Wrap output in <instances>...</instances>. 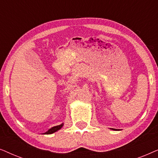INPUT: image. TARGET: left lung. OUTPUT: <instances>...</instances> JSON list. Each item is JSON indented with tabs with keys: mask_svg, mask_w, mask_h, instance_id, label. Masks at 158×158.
<instances>
[{
	"mask_svg": "<svg viewBox=\"0 0 158 158\" xmlns=\"http://www.w3.org/2000/svg\"><path fill=\"white\" fill-rule=\"evenodd\" d=\"M112 130H114V131H116V130H118V129H111Z\"/></svg>",
	"mask_w": 158,
	"mask_h": 158,
	"instance_id": "1",
	"label": "left lung"
}]
</instances>
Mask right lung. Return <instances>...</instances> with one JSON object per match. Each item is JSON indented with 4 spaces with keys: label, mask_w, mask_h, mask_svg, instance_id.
<instances>
[{
    "label": "right lung",
    "mask_w": 158,
    "mask_h": 158,
    "mask_svg": "<svg viewBox=\"0 0 158 158\" xmlns=\"http://www.w3.org/2000/svg\"><path fill=\"white\" fill-rule=\"evenodd\" d=\"M63 125H64L63 123H62L61 124L52 127V128L49 129L48 131H47L46 132H44V135H51V134L55 133V132H56V131H57L58 130H60V129H61L62 127H63Z\"/></svg>",
    "instance_id": "obj_1"
}]
</instances>
